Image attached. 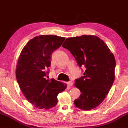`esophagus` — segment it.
Listing matches in <instances>:
<instances>
[{"label": "esophagus", "instance_id": "esophagus-1", "mask_svg": "<svg viewBox=\"0 0 128 128\" xmlns=\"http://www.w3.org/2000/svg\"><path fill=\"white\" fill-rule=\"evenodd\" d=\"M67 84L69 86H71L73 85V82L72 81H69V82H67Z\"/></svg>", "mask_w": 128, "mask_h": 128}]
</instances>
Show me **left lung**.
<instances>
[{
  "label": "left lung",
  "instance_id": "8db88e82",
  "mask_svg": "<svg viewBox=\"0 0 128 128\" xmlns=\"http://www.w3.org/2000/svg\"><path fill=\"white\" fill-rule=\"evenodd\" d=\"M62 47L71 52L79 67L86 68L84 76L75 80V87L81 94L74 104L84 110L96 108L102 102L114 84V54L102 40L94 35L67 38Z\"/></svg>",
  "mask_w": 128,
  "mask_h": 128
}]
</instances>
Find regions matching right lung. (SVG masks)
I'll use <instances>...</instances> for the list:
<instances>
[{
	"mask_svg": "<svg viewBox=\"0 0 128 128\" xmlns=\"http://www.w3.org/2000/svg\"><path fill=\"white\" fill-rule=\"evenodd\" d=\"M64 40L65 38L57 35H40L28 42L20 53L16 66L17 81L26 99L36 108L54 107L58 94L66 88V84L47 78L52 53Z\"/></svg>",
	"mask_w": 128,
	"mask_h": 128,
	"instance_id": "right-lung-1",
	"label": "right lung"
}]
</instances>
